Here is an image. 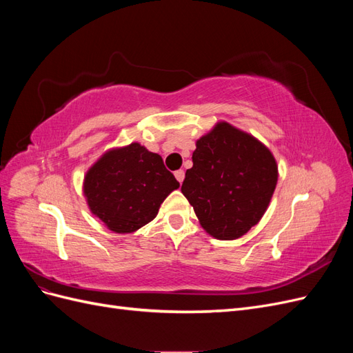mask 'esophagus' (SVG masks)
Here are the masks:
<instances>
[{
  "label": "esophagus",
  "mask_w": 353,
  "mask_h": 353,
  "mask_svg": "<svg viewBox=\"0 0 353 353\" xmlns=\"http://www.w3.org/2000/svg\"><path fill=\"white\" fill-rule=\"evenodd\" d=\"M184 176H185V172L183 169H179V170H175V178L178 179V183L181 184L184 181Z\"/></svg>",
  "instance_id": "1"
}]
</instances>
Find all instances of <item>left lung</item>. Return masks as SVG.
<instances>
[{"instance_id": "obj_1", "label": "left lung", "mask_w": 353, "mask_h": 353, "mask_svg": "<svg viewBox=\"0 0 353 353\" xmlns=\"http://www.w3.org/2000/svg\"><path fill=\"white\" fill-rule=\"evenodd\" d=\"M276 179L279 168L268 148L219 122L196 143L181 191L212 237L236 240L261 221Z\"/></svg>"}]
</instances>
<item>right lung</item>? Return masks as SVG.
Returning a JSON list of instances; mask_svg holds the SVG:
<instances>
[{"label": "right lung", "mask_w": 353, "mask_h": 353, "mask_svg": "<svg viewBox=\"0 0 353 353\" xmlns=\"http://www.w3.org/2000/svg\"><path fill=\"white\" fill-rule=\"evenodd\" d=\"M179 187L159 154L132 143L110 150L88 170L83 194L109 230L134 232L153 221L163 200Z\"/></svg>", "instance_id": "right-lung-1"}]
</instances>
